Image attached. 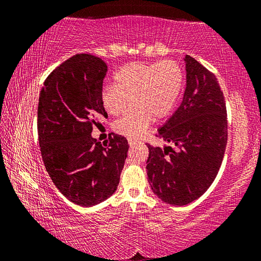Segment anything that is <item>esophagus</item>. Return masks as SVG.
<instances>
[{"instance_id":"obj_1","label":"esophagus","mask_w":261,"mask_h":261,"mask_svg":"<svg viewBox=\"0 0 261 261\" xmlns=\"http://www.w3.org/2000/svg\"><path fill=\"white\" fill-rule=\"evenodd\" d=\"M127 143H129L130 146H135V145H136V144H138L139 141H138V140H136V139H134V138H127Z\"/></svg>"}]
</instances>
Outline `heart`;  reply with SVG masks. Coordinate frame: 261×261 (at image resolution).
I'll return each mask as SVG.
<instances>
[{
  "label": "heart",
  "mask_w": 261,
  "mask_h": 261,
  "mask_svg": "<svg viewBox=\"0 0 261 261\" xmlns=\"http://www.w3.org/2000/svg\"><path fill=\"white\" fill-rule=\"evenodd\" d=\"M116 85H105L101 102L105 109L118 116L129 107L134 108L114 123L117 134L138 138L151 122L167 117L174 109L182 91L183 71L174 60L154 63L131 62L115 73Z\"/></svg>",
  "instance_id": "heart-1"
}]
</instances>
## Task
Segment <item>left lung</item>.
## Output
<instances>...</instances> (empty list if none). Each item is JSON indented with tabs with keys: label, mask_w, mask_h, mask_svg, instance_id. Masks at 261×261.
Returning <instances> with one entry per match:
<instances>
[{
	"label": "left lung",
	"mask_w": 261,
	"mask_h": 261,
	"mask_svg": "<svg viewBox=\"0 0 261 261\" xmlns=\"http://www.w3.org/2000/svg\"><path fill=\"white\" fill-rule=\"evenodd\" d=\"M182 103L156 137L168 145L147 143V177L152 191L167 204L188 205L213 183L228 139L226 101L215 74L190 55Z\"/></svg>",
	"instance_id": "left-lung-1"
}]
</instances>
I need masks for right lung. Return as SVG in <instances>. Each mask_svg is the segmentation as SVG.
Masks as SVG:
<instances>
[{
  "instance_id": "add662e5",
  "label": "right lung",
  "mask_w": 261,
  "mask_h": 261,
  "mask_svg": "<svg viewBox=\"0 0 261 261\" xmlns=\"http://www.w3.org/2000/svg\"><path fill=\"white\" fill-rule=\"evenodd\" d=\"M107 70L100 57L73 55L50 72L39 96V145L47 173L64 197L84 207L116 191L129 149L123 136H109L105 144L91 136L108 117L100 96Z\"/></svg>"
}]
</instances>
